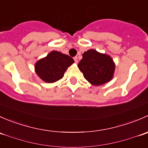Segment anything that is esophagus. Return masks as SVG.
Masks as SVG:
<instances>
[{
  "mask_svg": "<svg viewBox=\"0 0 148 148\" xmlns=\"http://www.w3.org/2000/svg\"><path fill=\"white\" fill-rule=\"evenodd\" d=\"M74 62H76V63H77V62H78V59H77V56H76V57H74Z\"/></svg>",
  "mask_w": 148,
  "mask_h": 148,
  "instance_id": "obj_1",
  "label": "esophagus"
}]
</instances>
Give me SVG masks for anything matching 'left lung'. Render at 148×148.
Returning a JSON list of instances; mask_svg holds the SVG:
<instances>
[{
    "instance_id": "obj_1",
    "label": "left lung",
    "mask_w": 148,
    "mask_h": 148,
    "mask_svg": "<svg viewBox=\"0 0 148 148\" xmlns=\"http://www.w3.org/2000/svg\"><path fill=\"white\" fill-rule=\"evenodd\" d=\"M78 67L84 78L95 86L108 82L114 75L115 65L109 55L89 49L82 55Z\"/></svg>"
}]
</instances>
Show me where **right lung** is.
Returning <instances> with one entry per match:
<instances>
[{"label":"right lung","instance_id":"add662e5","mask_svg":"<svg viewBox=\"0 0 148 148\" xmlns=\"http://www.w3.org/2000/svg\"><path fill=\"white\" fill-rule=\"evenodd\" d=\"M74 62L68 55L52 51L36 63L35 71L44 82L53 83L64 77L66 70Z\"/></svg>","mask_w":148,"mask_h":148}]
</instances>
